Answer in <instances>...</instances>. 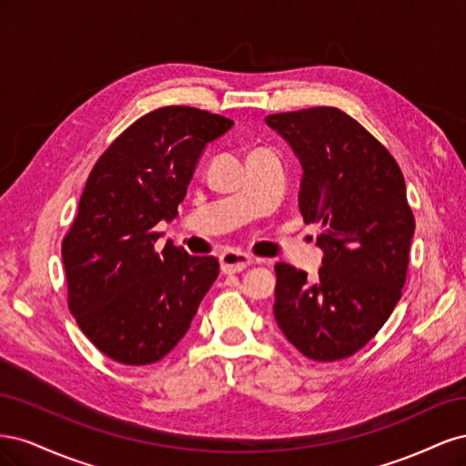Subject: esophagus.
Listing matches in <instances>:
<instances>
[{"label": "esophagus", "instance_id": "obj_1", "mask_svg": "<svg viewBox=\"0 0 466 466\" xmlns=\"http://www.w3.org/2000/svg\"><path fill=\"white\" fill-rule=\"evenodd\" d=\"M252 262H255V260H252L248 255H245V252H238V250H228L219 257V264H221L223 274L243 272L245 268H248Z\"/></svg>", "mask_w": 466, "mask_h": 466}]
</instances>
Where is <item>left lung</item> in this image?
I'll return each mask as SVG.
<instances>
[{"mask_svg": "<svg viewBox=\"0 0 466 466\" xmlns=\"http://www.w3.org/2000/svg\"><path fill=\"white\" fill-rule=\"evenodd\" d=\"M303 167L299 209L319 223V276L278 262L274 317L315 361H338L368 344L399 303L414 237L400 167L387 147L334 106L266 116Z\"/></svg>", "mask_w": 466, "mask_h": 466, "instance_id": "obj_1", "label": "left lung"}]
</instances>
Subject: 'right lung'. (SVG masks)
<instances>
[{
  "label": "right lung",
  "mask_w": 466,
  "mask_h": 466,
  "mask_svg": "<svg viewBox=\"0 0 466 466\" xmlns=\"http://www.w3.org/2000/svg\"><path fill=\"white\" fill-rule=\"evenodd\" d=\"M231 126L208 110L163 106L126 128L89 173L62 260L69 311L110 360H163L216 281L214 257L171 241L155 250V225L178 216L204 147Z\"/></svg>",
  "instance_id": "obj_1"
}]
</instances>
